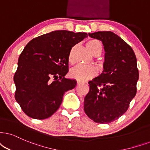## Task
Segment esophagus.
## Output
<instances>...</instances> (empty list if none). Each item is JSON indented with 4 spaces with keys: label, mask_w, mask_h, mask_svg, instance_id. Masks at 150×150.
<instances>
[{
    "label": "esophagus",
    "mask_w": 150,
    "mask_h": 150,
    "mask_svg": "<svg viewBox=\"0 0 150 150\" xmlns=\"http://www.w3.org/2000/svg\"><path fill=\"white\" fill-rule=\"evenodd\" d=\"M84 81H79V80H77V84H78V85L81 84H84Z\"/></svg>",
    "instance_id": "34e87169"
}]
</instances>
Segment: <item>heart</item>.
<instances>
[{
    "instance_id": "1",
    "label": "heart",
    "mask_w": 150,
    "mask_h": 150,
    "mask_svg": "<svg viewBox=\"0 0 150 150\" xmlns=\"http://www.w3.org/2000/svg\"><path fill=\"white\" fill-rule=\"evenodd\" d=\"M86 47L89 51L95 54L96 52H100L101 54L102 50V43L96 39H92L86 43ZM69 60L70 62H73V52L71 51L69 54ZM97 74V69L95 66H85V65H77L73 68L70 71V75L79 81H84L86 79L91 78Z\"/></svg>"
}]
</instances>
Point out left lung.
I'll list each match as a JSON object with an SVG mask.
<instances>
[{"mask_svg":"<svg viewBox=\"0 0 150 150\" xmlns=\"http://www.w3.org/2000/svg\"><path fill=\"white\" fill-rule=\"evenodd\" d=\"M88 36L102 41L105 54L102 73L88 81L84 109L94 122L107 124L124 114L135 97L139 78L137 60L133 49L112 32Z\"/></svg>","mask_w":150,"mask_h":150,"instance_id":"obj_1","label":"left lung"}]
</instances>
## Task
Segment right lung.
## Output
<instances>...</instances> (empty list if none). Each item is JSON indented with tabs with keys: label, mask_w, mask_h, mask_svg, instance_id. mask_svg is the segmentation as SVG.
<instances>
[{
	"label": "right lung",
	"mask_w": 150,
	"mask_h": 150,
	"mask_svg": "<svg viewBox=\"0 0 150 150\" xmlns=\"http://www.w3.org/2000/svg\"><path fill=\"white\" fill-rule=\"evenodd\" d=\"M86 33L57 30L41 35L25 45L14 74L15 99L23 112L35 119L48 118L61 105L64 93L77 81L66 79L73 47Z\"/></svg>",
	"instance_id": "1"
}]
</instances>
